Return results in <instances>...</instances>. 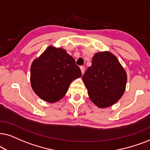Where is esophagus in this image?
<instances>
[{"mask_svg": "<svg viewBox=\"0 0 150 150\" xmlns=\"http://www.w3.org/2000/svg\"><path fill=\"white\" fill-rule=\"evenodd\" d=\"M80 70L81 71V74H83V73H84V71H85V68L83 67V66H81V67H80Z\"/></svg>", "mask_w": 150, "mask_h": 150, "instance_id": "34e87169", "label": "esophagus"}]
</instances>
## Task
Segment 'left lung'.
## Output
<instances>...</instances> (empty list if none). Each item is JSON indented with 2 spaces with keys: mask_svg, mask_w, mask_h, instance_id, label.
<instances>
[{
  "mask_svg": "<svg viewBox=\"0 0 150 150\" xmlns=\"http://www.w3.org/2000/svg\"><path fill=\"white\" fill-rule=\"evenodd\" d=\"M83 81L91 100L100 108L112 106L121 98L127 83V73L117 57L110 51L96 53Z\"/></svg>",
  "mask_w": 150,
  "mask_h": 150,
  "instance_id": "8db88e82",
  "label": "left lung"
}]
</instances>
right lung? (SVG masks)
<instances>
[{
	"label": "right lung",
	"instance_id": "add662e5",
	"mask_svg": "<svg viewBox=\"0 0 150 150\" xmlns=\"http://www.w3.org/2000/svg\"><path fill=\"white\" fill-rule=\"evenodd\" d=\"M81 72L72 56L61 47L50 45L31 66L30 82L33 91L42 100L55 103L66 95L74 79Z\"/></svg>",
	"mask_w": 150,
	"mask_h": 150
}]
</instances>
